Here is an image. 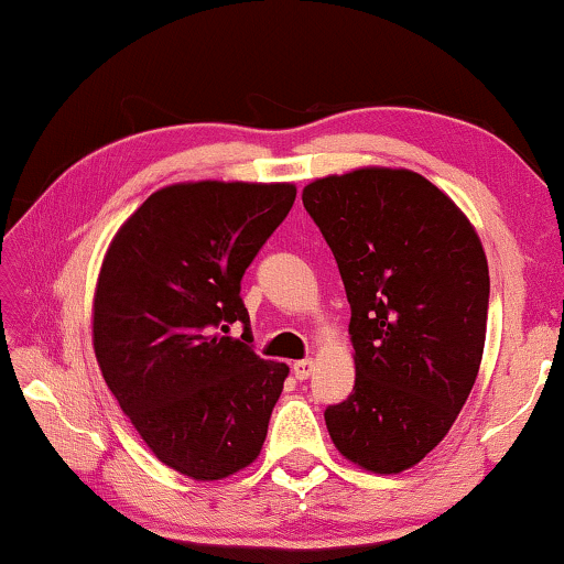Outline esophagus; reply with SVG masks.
<instances>
[{
  "mask_svg": "<svg viewBox=\"0 0 564 564\" xmlns=\"http://www.w3.org/2000/svg\"><path fill=\"white\" fill-rule=\"evenodd\" d=\"M313 369H315L313 359H300V361H295V365H292V375H295L297 380H307V377L313 375Z\"/></svg>",
  "mask_w": 564,
  "mask_h": 564,
  "instance_id": "1",
  "label": "esophagus"
}]
</instances>
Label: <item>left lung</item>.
Wrapping results in <instances>:
<instances>
[{
    "instance_id": "8db88e82",
    "label": "left lung",
    "mask_w": 564,
    "mask_h": 564,
    "mask_svg": "<svg viewBox=\"0 0 564 564\" xmlns=\"http://www.w3.org/2000/svg\"><path fill=\"white\" fill-rule=\"evenodd\" d=\"M351 305V395L326 408L336 449L377 475L419 465L477 380L488 259L467 215L426 176L365 166L303 189Z\"/></svg>"
}]
</instances>
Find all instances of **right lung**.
Returning a JSON list of instances; mask_svg holds the SVG:
<instances>
[{
	"instance_id": "obj_1",
	"label": "right lung",
	"mask_w": 564,
	"mask_h": 564,
	"mask_svg": "<svg viewBox=\"0 0 564 564\" xmlns=\"http://www.w3.org/2000/svg\"><path fill=\"white\" fill-rule=\"evenodd\" d=\"M295 184L180 182L115 234L91 307L107 388L159 462L192 480L259 457L290 367L251 349L241 280L288 218ZM245 323V341L226 337Z\"/></svg>"
}]
</instances>
